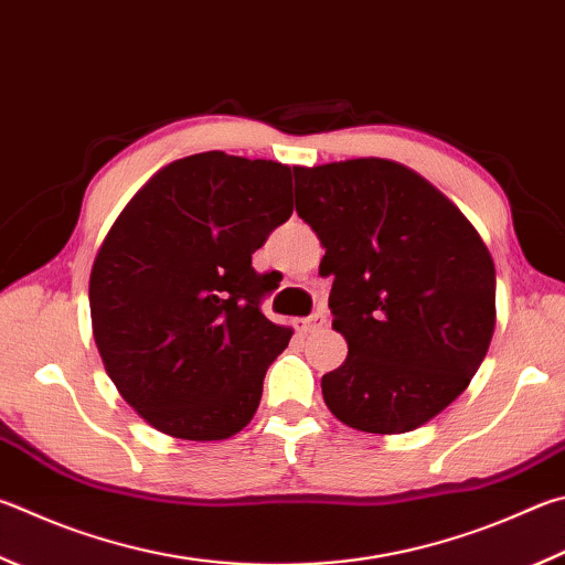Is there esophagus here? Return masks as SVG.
<instances>
[{
	"instance_id": "1",
	"label": "esophagus",
	"mask_w": 565,
	"mask_h": 565,
	"mask_svg": "<svg viewBox=\"0 0 565 565\" xmlns=\"http://www.w3.org/2000/svg\"><path fill=\"white\" fill-rule=\"evenodd\" d=\"M296 323H299V331L309 333V331H316V328H323L328 323V318H326V311H316L309 318H299Z\"/></svg>"
}]
</instances>
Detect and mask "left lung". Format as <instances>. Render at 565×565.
<instances>
[{
	"label": "left lung",
	"mask_w": 565,
	"mask_h": 565,
	"mask_svg": "<svg viewBox=\"0 0 565 565\" xmlns=\"http://www.w3.org/2000/svg\"><path fill=\"white\" fill-rule=\"evenodd\" d=\"M296 212L333 276L328 306L345 338L321 387L343 425L399 435L465 393L497 323V271L471 222L399 162L294 168Z\"/></svg>",
	"instance_id": "1"
}]
</instances>
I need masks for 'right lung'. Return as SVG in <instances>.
Returning <instances> with one entry per match:
<instances>
[{
    "label": "right lung",
    "mask_w": 565,
    "mask_h": 565,
    "mask_svg": "<svg viewBox=\"0 0 565 565\" xmlns=\"http://www.w3.org/2000/svg\"><path fill=\"white\" fill-rule=\"evenodd\" d=\"M291 168L222 150L158 170L113 222L88 281L90 323L122 399L160 433L227 439L249 425L291 328L259 309L252 254L291 217Z\"/></svg>",
    "instance_id": "add662e5"
}]
</instances>
